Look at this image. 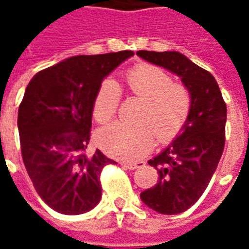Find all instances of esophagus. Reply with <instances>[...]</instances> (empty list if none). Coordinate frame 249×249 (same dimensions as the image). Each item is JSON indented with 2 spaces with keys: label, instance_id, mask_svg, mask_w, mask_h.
<instances>
[{
  "label": "esophagus",
  "instance_id": "esophagus-1",
  "mask_svg": "<svg viewBox=\"0 0 249 249\" xmlns=\"http://www.w3.org/2000/svg\"><path fill=\"white\" fill-rule=\"evenodd\" d=\"M145 162L144 161H124L123 162V165H124L125 168H128V169H137V168L142 167Z\"/></svg>",
  "mask_w": 249,
  "mask_h": 249
}]
</instances>
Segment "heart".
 <instances>
[{
  "label": "heart",
  "mask_w": 249,
  "mask_h": 249,
  "mask_svg": "<svg viewBox=\"0 0 249 249\" xmlns=\"http://www.w3.org/2000/svg\"><path fill=\"white\" fill-rule=\"evenodd\" d=\"M125 84L130 92L144 100L137 124L114 123L98 130L97 141L110 156L135 160L155 145V140L168 141L183 128L191 109L187 88L173 82L167 71L155 65H137L126 71ZM121 90L117 82L107 78L98 87L93 101V116L108 123L117 112Z\"/></svg>",
  "instance_id": "obj_1"
}]
</instances>
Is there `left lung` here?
<instances>
[{
	"instance_id": "1",
	"label": "left lung",
	"mask_w": 249,
	"mask_h": 249,
	"mask_svg": "<svg viewBox=\"0 0 249 249\" xmlns=\"http://www.w3.org/2000/svg\"><path fill=\"white\" fill-rule=\"evenodd\" d=\"M137 56L181 78L191 109L176 139L148 161L159 181L140 193L142 203L162 214L181 213L208 187L224 151L225 105L214 77L178 52L139 51Z\"/></svg>"
}]
</instances>
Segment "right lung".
I'll use <instances>...</instances> for the list:
<instances>
[{"mask_svg": "<svg viewBox=\"0 0 249 249\" xmlns=\"http://www.w3.org/2000/svg\"><path fill=\"white\" fill-rule=\"evenodd\" d=\"M132 51L74 56L38 71L18 108L21 153L40 197L64 214L89 212L101 200L100 173L114 162L88 152L93 101L104 78Z\"/></svg>", "mask_w": 249, "mask_h": 249, "instance_id": "right-lung-1", "label": "right lung"}]
</instances>
